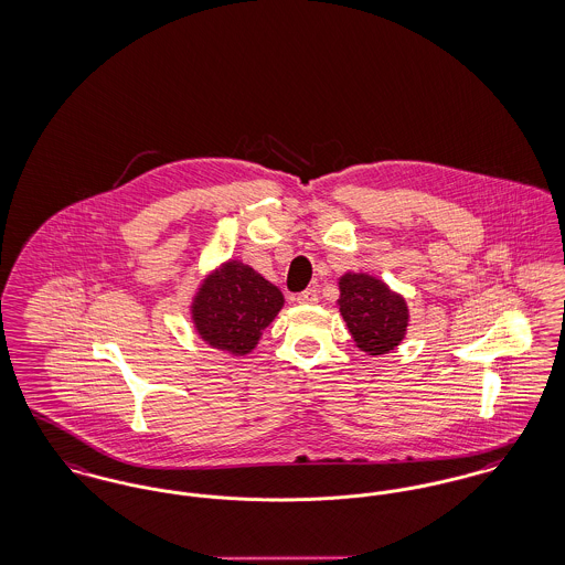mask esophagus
I'll use <instances>...</instances> for the list:
<instances>
[{
  "instance_id": "esophagus-1",
  "label": "esophagus",
  "mask_w": 565,
  "mask_h": 565,
  "mask_svg": "<svg viewBox=\"0 0 565 565\" xmlns=\"http://www.w3.org/2000/svg\"><path fill=\"white\" fill-rule=\"evenodd\" d=\"M297 303H303V306H310V303H317L319 301V294L317 289H306L296 297Z\"/></svg>"
}]
</instances>
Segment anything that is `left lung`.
Here are the masks:
<instances>
[{"instance_id": "1", "label": "left lung", "mask_w": 565, "mask_h": 565, "mask_svg": "<svg viewBox=\"0 0 565 565\" xmlns=\"http://www.w3.org/2000/svg\"><path fill=\"white\" fill-rule=\"evenodd\" d=\"M338 285L340 315L356 349L367 355L391 353L406 335L411 319L406 299L370 274L347 271Z\"/></svg>"}]
</instances>
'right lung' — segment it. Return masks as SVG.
I'll use <instances>...</instances> for the list:
<instances>
[{"label": "right lung", "instance_id": "1", "mask_svg": "<svg viewBox=\"0 0 565 565\" xmlns=\"http://www.w3.org/2000/svg\"><path fill=\"white\" fill-rule=\"evenodd\" d=\"M285 297L276 285L236 259L210 271L191 303L200 338L230 355H248L280 312Z\"/></svg>", "mask_w": 565, "mask_h": 565}]
</instances>
